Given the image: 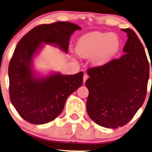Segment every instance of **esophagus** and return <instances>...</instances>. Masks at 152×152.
Segmentation results:
<instances>
[{"label": "esophagus", "mask_w": 152, "mask_h": 152, "mask_svg": "<svg viewBox=\"0 0 152 152\" xmlns=\"http://www.w3.org/2000/svg\"><path fill=\"white\" fill-rule=\"evenodd\" d=\"M88 77H89V76H88V75H86V74H85V75H83V83H85V82H86V80H87Z\"/></svg>", "instance_id": "1"}]
</instances>
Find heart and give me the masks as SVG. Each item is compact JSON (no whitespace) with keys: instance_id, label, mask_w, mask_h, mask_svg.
<instances>
[{"instance_id":"obj_1","label":"heart","mask_w":152,"mask_h":152,"mask_svg":"<svg viewBox=\"0 0 152 152\" xmlns=\"http://www.w3.org/2000/svg\"><path fill=\"white\" fill-rule=\"evenodd\" d=\"M120 45L119 37L114 33L92 32L80 37L77 42L76 51L83 58L92 57L93 64L101 66L118 53Z\"/></svg>"}]
</instances>
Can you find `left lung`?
<instances>
[{"mask_svg": "<svg viewBox=\"0 0 152 152\" xmlns=\"http://www.w3.org/2000/svg\"><path fill=\"white\" fill-rule=\"evenodd\" d=\"M122 30L128 38L123 55L87 70L86 110L95 123L107 128L122 127L134 116L145 101L149 78L143 45L134 30Z\"/></svg>", "mask_w": 152, "mask_h": 152, "instance_id": "1", "label": "left lung"}]
</instances>
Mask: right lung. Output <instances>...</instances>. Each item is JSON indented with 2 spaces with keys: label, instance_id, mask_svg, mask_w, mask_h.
<instances>
[{
  "label": "right lung",
  "instance_id": "obj_1",
  "mask_svg": "<svg viewBox=\"0 0 152 152\" xmlns=\"http://www.w3.org/2000/svg\"><path fill=\"white\" fill-rule=\"evenodd\" d=\"M77 30L81 28L67 21L40 24L17 44L8 69L10 101L30 123L42 125L53 120L63 111L68 97L82 86L83 72L38 77L33 69V59L43 43L57 46L67 53L71 35Z\"/></svg>",
  "mask_w": 152,
  "mask_h": 152
}]
</instances>
